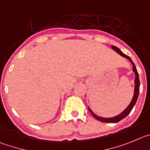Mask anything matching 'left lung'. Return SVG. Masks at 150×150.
Segmentation results:
<instances>
[{
  "mask_svg": "<svg viewBox=\"0 0 150 150\" xmlns=\"http://www.w3.org/2000/svg\"><path fill=\"white\" fill-rule=\"evenodd\" d=\"M111 48H113V49L114 50V51H116V52H117L118 54H120L121 55V56H122L123 57H125L126 59H128V60H129V61L132 63V67H133V68H132V70L134 71V72L135 73V79H134V96H133V98H132V102H131V103L129 104V105L125 109V110H123V111L120 114H119V115L116 116V117H110V118H104V117H98V116H97L96 114H95L93 113V112L91 110H90V108H89V110L90 111V113H91V114L93 116V117L95 119H96L98 121H101V122H109V123H116V122H120V120H122V119L125 118V117H127L128 115H129V114H130V112L132 111V108H134V105H135L136 102H137V98H138V95H139V91H140V80H139V75H138V72H137V69H136V67L135 65H134V63H133V61L132 60V59L129 57V56H127V55H125V54L122 53V52H121L120 50L116 46H114V45H112Z\"/></svg>",
  "mask_w": 150,
  "mask_h": 150,
  "instance_id": "8db88e82",
  "label": "left lung"
}]
</instances>
